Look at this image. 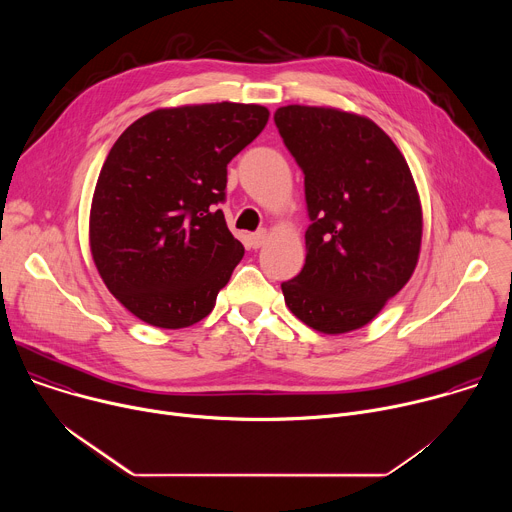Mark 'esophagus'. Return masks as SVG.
<instances>
[{"label":"esophagus","mask_w":512,"mask_h":512,"mask_svg":"<svg viewBox=\"0 0 512 512\" xmlns=\"http://www.w3.org/2000/svg\"><path fill=\"white\" fill-rule=\"evenodd\" d=\"M265 241H267V231H257V233L249 235V245H251L253 249H259Z\"/></svg>","instance_id":"34e87169"}]
</instances>
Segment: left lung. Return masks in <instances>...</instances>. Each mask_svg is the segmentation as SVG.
I'll use <instances>...</instances> for the list:
<instances>
[{
	"instance_id": "obj_1",
	"label": "left lung",
	"mask_w": 512,
	"mask_h": 512,
	"mask_svg": "<svg viewBox=\"0 0 512 512\" xmlns=\"http://www.w3.org/2000/svg\"><path fill=\"white\" fill-rule=\"evenodd\" d=\"M304 172L306 263L281 283L287 308L310 328L342 334L369 324L413 275L421 204L393 139L371 119L287 105L273 115Z\"/></svg>"
}]
</instances>
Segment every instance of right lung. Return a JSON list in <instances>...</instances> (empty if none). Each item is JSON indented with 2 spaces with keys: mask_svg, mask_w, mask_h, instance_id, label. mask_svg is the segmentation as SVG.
<instances>
[{
  "mask_svg": "<svg viewBox=\"0 0 512 512\" xmlns=\"http://www.w3.org/2000/svg\"><path fill=\"white\" fill-rule=\"evenodd\" d=\"M261 105L158 109L131 123L101 168L91 253L111 294L139 320L186 328L206 318L243 259L225 214L227 164L263 131Z\"/></svg>",
  "mask_w": 512,
  "mask_h": 512,
  "instance_id": "right-lung-1",
  "label": "right lung"
}]
</instances>
